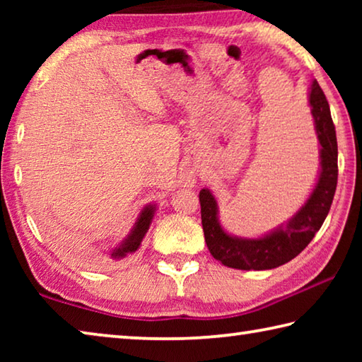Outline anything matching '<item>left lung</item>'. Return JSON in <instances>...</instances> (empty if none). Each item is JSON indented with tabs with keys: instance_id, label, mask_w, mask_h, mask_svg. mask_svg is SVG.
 I'll list each match as a JSON object with an SVG mask.
<instances>
[{
	"instance_id": "left-lung-1",
	"label": "left lung",
	"mask_w": 362,
	"mask_h": 362,
	"mask_svg": "<svg viewBox=\"0 0 362 362\" xmlns=\"http://www.w3.org/2000/svg\"><path fill=\"white\" fill-rule=\"evenodd\" d=\"M315 131L320 140L321 168L310 198L284 225L262 238H238L226 233L218 222L217 201L209 189L199 192L201 222L204 240L212 257L236 269H272L297 257L313 240L332 204L339 166L337 136L326 95L315 79L308 97Z\"/></svg>"
}]
</instances>
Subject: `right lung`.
I'll return each instance as SVG.
<instances>
[{"mask_svg": "<svg viewBox=\"0 0 362 362\" xmlns=\"http://www.w3.org/2000/svg\"><path fill=\"white\" fill-rule=\"evenodd\" d=\"M155 211H156L155 204H148L144 207L126 240L122 241L118 247L112 250L113 259H122V257H126L127 254L136 252V250L140 247V244H142V240L146 235V231L150 228L153 216H155Z\"/></svg>", "mask_w": 362, "mask_h": 362, "instance_id": "obj_1", "label": "right lung"}]
</instances>
